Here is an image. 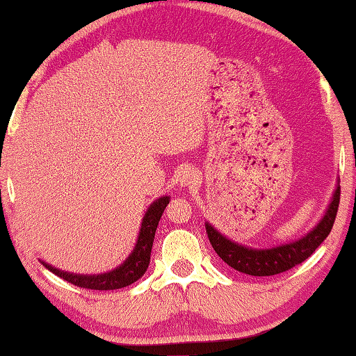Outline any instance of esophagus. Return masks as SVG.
<instances>
[{
	"label": "esophagus",
	"mask_w": 356,
	"mask_h": 356,
	"mask_svg": "<svg viewBox=\"0 0 356 356\" xmlns=\"http://www.w3.org/2000/svg\"><path fill=\"white\" fill-rule=\"evenodd\" d=\"M197 179H200V176H197V172L195 171V168H190L186 166L184 168L182 174H180V185H193L197 182Z\"/></svg>",
	"instance_id": "34e87169"
}]
</instances>
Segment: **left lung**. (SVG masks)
I'll use <instances>...</instances> for the list:
<instances>
[{
    "mask_svg": "<svg viewBox=\"0 0 356 356\" xmlns=\"http://www.w3.org/2000/svg\"><path fill=\"white\" fill-rule=\"evenodd\" d=\"M341 200V186H337L327 213L322 221L312 231L297 242L276 246L272 250H250L246 246L234 243L222 237L218 231L206 225L207 237L213 246L216 254L225 261L229 267L240 273L251 276H273L293 268L295 265L305 262L318 245H321L333 229L337 207Z\"/></svg>",
    "mask_w": 356,
    "mask_h": 356,
    "instance_id": "left-lung-1",
    "label": "left lung"
}]
</instances>
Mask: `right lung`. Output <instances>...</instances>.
Returning a JSON list of instances; mask_svg holds the SVG:
<instances>
[{
	"label": "right lung",
	"mask_w": 356,
	"mask_h": 356,
	"mask_svg": "<svg viewBox=\"0 0 356 356\" xmlns=\"http://www.w3.org/2000/svg\"><path fill=\"white\" fill-rule=\"evenodd\" d=\"M168 204H170V197L163 196L160 197V200H156L152 206L147 209V212L143 218L140 237H138L134 252H131L127 261L116 270H111V272L104 275L84 276L65 273L61 272V270L51 267V265L44 262L42 264H44L50 272L58 275L59 278H63L64 281H67L76 287L89 289V291H114V289H122L134 284L135 281L140 280L141 276L146 273V270L149 267L150 251H152L156 226H159V221L161 218V215H163Z\"/></svg>",
	"instance_id": "right-lung-1"
}]
</instances>
